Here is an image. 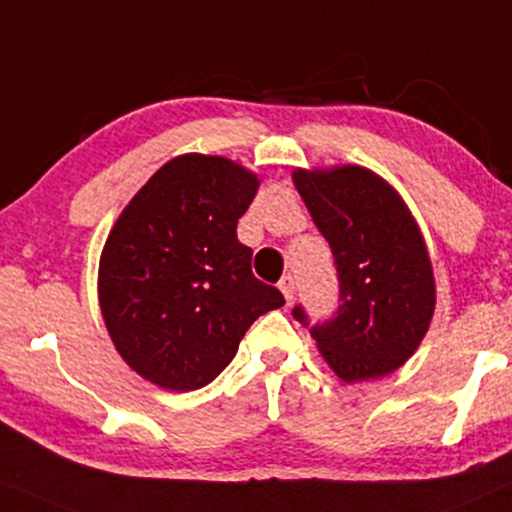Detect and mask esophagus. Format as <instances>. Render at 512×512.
<instances>
[{
  "mask_svg": "<svg viewBox=\"0 0 512 512\" xmlns=\"http://www.w3.org/2000/svg\"><path fill=\"white\" fill-rule=\"evenodd\" d=\"M280 292L285 294V299H287V304H292V299H294V294H296V287H294V277L292 275H285L280 280Z\"/></svg>",
  "mask_w": 512,
  "mask_h": 512,
  "instance_id": "34e87169",
  "label": "esophagus"
}]
</instances>
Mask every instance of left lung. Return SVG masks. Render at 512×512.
Returning a JSON list of instances; mask_svg holds the SVG:
<instances>
[{"label":"left lung","mask_w":512,"mask_h":512,"mask_svg":"<svg viewBox=\"0 0 512 512\" xmlns=\"http://www.w3.org/2000/svg\"><path fill=\"white\" fill-rule=\"evenodd\" d=\"M313 223L339 275L337 315L311 327L325 363L344 382L391 375L430 330L437 285L430 251L401 194L370 168H294ZM294 318L308 325L304 308Z\"/></svg>","instance_id":"obj_1"}]
</instances>
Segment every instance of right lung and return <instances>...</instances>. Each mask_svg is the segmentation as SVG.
Here are the masks:
<instances>
[{"instance_id": "add662e5", "label": "right lung", "mask_w": 512, "mask_h": 512, "mask_svg": "<svg viewBox=\"0 0 512 512\" xmlns=\"http://www.w3.org/2000/svg\"><path fill=\"white\" fill-rule=\"evenodd\" d=\"M258 185L225 156L182 154L113 223L99 258V308L123 361L156 387H206L258 315L285 306L256 280L251 249L237 239Z\"/></svg>"}]
</instances>
